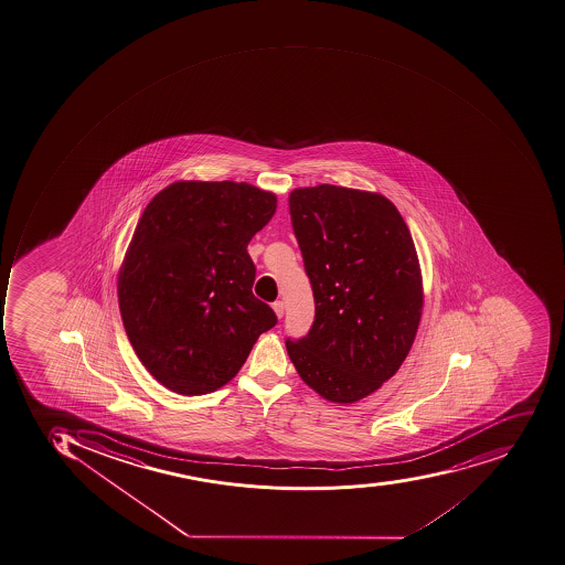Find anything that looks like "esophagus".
<instances>
[{
    "label": "esophagus",
    "mask_w": 565,
    "mask_h": 565,
    "mask_svg": "<svg viewBox=\"0 0 565 565\" xmlns=\"http://www.w3.org/2000/svg\"><path fill=\"white\" fill-rule=\"evenodd\" d=\"M273 310H275L276 317H278V319H281V317H284V313H285L284 301L273 302Z\"/></svg>",
    "instance_id": "34e87169"
}]
</instances>
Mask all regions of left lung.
<instances>
[{
  "instance_id": "obj_1",
  "label": "left lung",
  "mask_w": 565,
  "mask_h": 565,
  "mask_svg": "<svg viewBox=\"0 0 565 565\" xmlns=\"http://www.w3.org/2000/svg\"><path fill=\"white\" fill-rule=\"evenodd\" d=\"M316 299L307 337L285 345L311 390L334 403L375 393L407 358L423 311L419 258L390 199L319 184L289 195Z\"/></svg>"
}]
</instances>
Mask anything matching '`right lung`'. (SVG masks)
<instances>
[{
	"label": "right lung",
	"instance_id": "obj_1",
	"mask_svg": "<svg viewBox=\"0 0 565 565\" xmlns=\"http://www.w3.org/2000/svg\"><path fill=\"white\" fill-rule=\"evenodd\" d=\"M276 195L234 181H178L140 216L118 278L140 363L167 390L213 393L236 376L275 311L255 298L246 246Z\"/></svg>",
	"mask_w": 565,
	"mask_h": 565
}]
</instances>
